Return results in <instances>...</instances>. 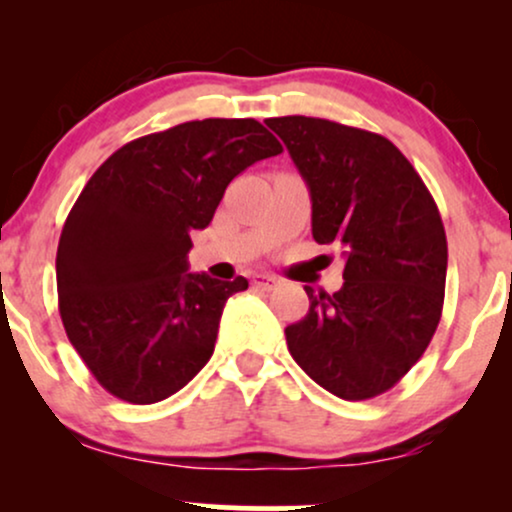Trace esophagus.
I'll return each instance as SVG.
<instances>
[{"label":"esophagus","mask_w":512,"mask_h":512,"mask_svg":"<svg viewBox=\"0 0 512 512\" xmlns=\"http://www.w3.org/2000/svg\"><path fill=\"white\" fill-rule=\"evenodd\" d=\"M276 284H279V281H276V276H269V274L252 276V286L260 291H272V289H276Z\"/></svg>","instance_id":"34e87169"}]
</instances>
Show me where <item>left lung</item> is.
I'll return each mask as SVG.
<instances>
[{
    "label": "left lung",
    "instance_id": "1",
    "mask_svg": "<svg viewBox=\"0 0 512 512\" xmlns=\"http://www.w3.org/2000/svg\"><path fill=\"white\" fill-rule=\"evenodd\" d=\"M313 199V238L344 250V286L286 327L293 361L358 402L395 387L443 313L448 240L431 192L390 139L322 117H269Z\"/></svg>",
    "mask_w": 512,
    "mask_h": 512
}]
</instances>
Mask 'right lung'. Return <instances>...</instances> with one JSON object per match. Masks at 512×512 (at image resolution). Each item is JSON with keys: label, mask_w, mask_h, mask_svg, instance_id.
Returning a JSON list of instances; mask_svg holds the SVG:
<instances>
[{"label": "right lung", "mask_w": 512, "mask_h": 512, "mask_svg": "<svg viewBox=\"0 0 512 512\" xmlns=\"http://www.w3.org/2000/svg\"><path fill=\"white\" fill-rule=\"evenodd\" d=\"M281 144L260 122H182L117 149L64 221L57 303L69 342L110 395L154 404L214 354L223 305L248 279L187 272L228 182Z\"/></svg>", "instance_id": "right-lung-1"}]
</instances>
